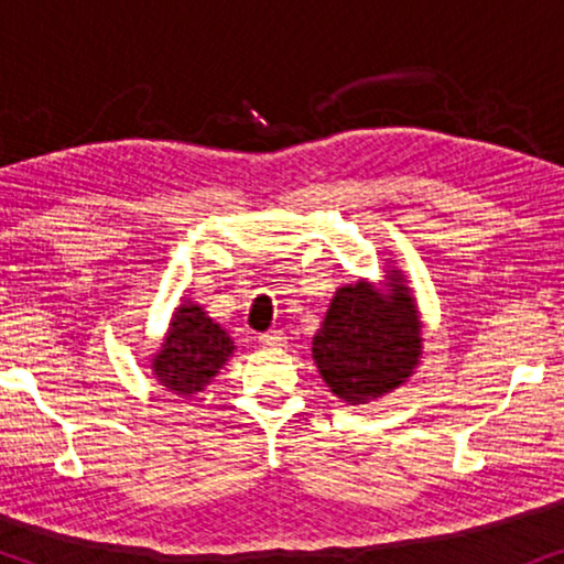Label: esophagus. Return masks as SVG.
<instances>
[{
    "instance_id": "obj_1",
    "label": "esophagus",
    "mask_w": 564,
    "mask_h": 564,
    "mask_svg": "<svg viewBox=\"0 0 564 564\" xmlns=\"http://www.w3.org/2000/svg\"><path fill=\"white\" fill-rule=\"evenodd\" d=\"M259 341L264 344V346H282L284 344V334L282 330H267V334H261L259 336Z\"/></svg>"
}]
</instances>
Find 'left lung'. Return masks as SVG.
I'll list each match as a JSON object with an SVG mask.
<instances>
[{
    "label": "left lung",
    "instance_id": "1",
    "mask_svg": "<svg viewBox=\"0 0 564 564\" xmlns=\"http://www.w3.org/2000/svg\"><path fill=\"white\" fill-rule=\"evenodd\" d=\"M398 280L388 295L367 282L341 288L313 336L318 372L344 403H369L395 390L419 365L421 321Z\"/></svg>",
    "mask_w": 564,
    "mask_h": 564
}]
</instances>
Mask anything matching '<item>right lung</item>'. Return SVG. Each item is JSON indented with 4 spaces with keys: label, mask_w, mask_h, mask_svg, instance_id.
I'll use <instances>...</instances> for the list:
<instances>
[{
    "label": "right lung",
    "mask_w": 564,
    "mask_h": 564,
    "mask_svg": "<svg viewBox=\"0 0 564 564\" xmlns=\"http://www.w3.org/2000/svg\"><path fill=\"white\" fill-rule=\"evenodd\" d=\"M234 351L226 330L203 313V307L184 303L176 307L166 341L153 359V372L176 395H192L213 380Z\"/></svg>",
    "instance_id": "add662e5"
}]
</instances>
